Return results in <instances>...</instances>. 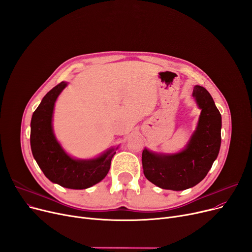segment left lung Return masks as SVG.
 Returning <instances> with one entry per match:
<instances>
[{
  "label": "left lung",
  "mask_w": 252,
  "mask_h": 252,
  "mask_svg": "<svg viewBox=\"0 0 252 252\" xmlns=\"http://www.w3.org/2000/svg\"><path fill=\"white\" fill-rule=\"evenodd\" d=\"M192 96L201 110L195 130L184 149L176 153L144 148V175L157 187L183 191L200 183L207 175L220 148L221 115L206 89L196 85Z\"/></svg>",
  "instance_id": "1"
}]
</instances>
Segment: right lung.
Instances as JSON below:
<instances>
[{
    "mask_svg": "<svg viewBox=\"0 0 252 252\" xmlns=\"http://www.w3.org/2000/svg\"><path fill=\"white\" fill-rule=\"evenodd\" d=\"M67 85V82H62L53 88L33 112L31 122V147L37 165L52 183L64 188L82 190L94 186L107 176L118 146L86 159L72 157L65 151L55 136L53 114L55 103Z\"/></svg>",
    "mask_w": 252,
    "mask_h": 252,
    "instance_id": "obj_1",
    "label": "right lung"
}]
</instances>
